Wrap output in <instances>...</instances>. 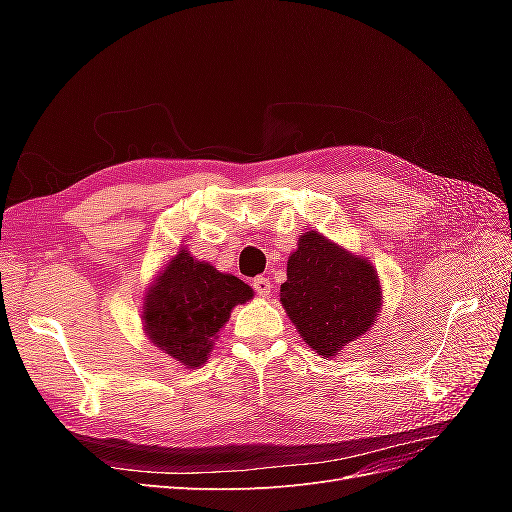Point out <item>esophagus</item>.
<instances>
[{
    "label": "esophagus",
    "instance_id": "1",
    "mask_svg": "<svg viewBox=\"0 0 512 512\" xmlns=\"http://www.w3.org/2000/svg\"><path fill=\"white\" fill-rule=\"evenodd\" d=\"M254 290L260 294V297H269V294H271V290H273V284H271V280H269V277H256V280H254Z\"/></svg>",
    "mask_w": 512,
    "mask_h": 512
}]
</instances>
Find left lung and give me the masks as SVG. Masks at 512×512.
Masks as SVG:
<instances>
[{
	"label": "left lung",
	"mask_w": 512,
	"mask_h": 512,
	"mask_svg": "<svg viewBox=\"0 0 512 512\" xmlns=\"http://www.w3.org/2000/svg\"><path fill=\"white\" fill-rule=\"evenodd\" d=\"M286 275L280 301L303 342L322 359L342 354L380 316L382 286L374 265L318 230L301 232Z\"/></svg>",
	"instance_id": "left-lung-1"
}]
</instances>
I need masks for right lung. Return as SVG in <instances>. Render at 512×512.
<instances>
[{"instance_id": "obj_1", "label": "right lung", "mask_w": 512, "mask_h": 512, "mask_svg": "<svg viewBox=\"0 0 512 512\" xmlns=\"http://www.w3.org/2000/svg\"><path fill=\"white\" fill-rule=\"evenodd\" d=\"M252 297L254 290L239 277L179 247L145 290L143 331L170 359L194 369L209 359L235 305Z\"/></svg>"}]
</instances>
